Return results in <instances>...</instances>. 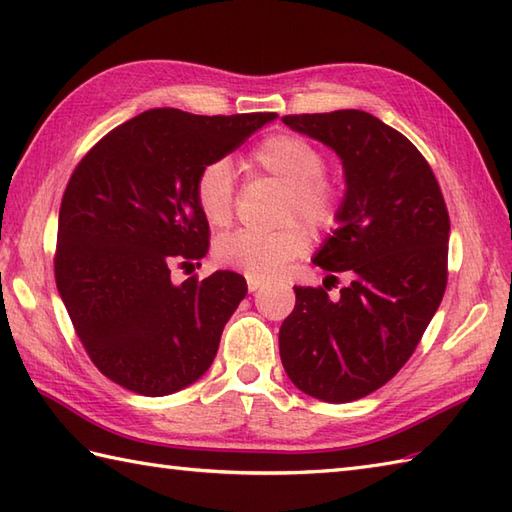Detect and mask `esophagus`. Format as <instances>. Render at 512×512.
Returning a JSON list of instances; mask_svg holds the SVG:
<instances>
[{"label": "esophagus", "mask_w": 512, "mask_h": 512, "mask_svg": "<svg viewBox=\"0 0 512 512\" xmlns=\"http://www.w3.org/2000/svg\"><path fill=\"white\" fill-rule=\"evenodd\" d=\"M262 286H264V284H262V281H259V279L248 277V290H250V292H257Z\"/></svg>", "instance_id": "1"}]
</instances>
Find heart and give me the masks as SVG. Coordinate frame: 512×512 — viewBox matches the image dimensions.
Here are the masks:
<instances>
[{
  "mask_svg": "<svg viewBox=\"0 0 512 512\" xmlns=\"http://www.w3.org/2000/svg\"><path fill=\"white\" fill-rule=\"evenodd\" d=\"M250 165L257 173L286 187L281 202V222H290L279 231H237L217 239L215 262L253 279L277 277L292 259L306 253L308 231L325 233L339 224L343 211V184L334 171L323 165L321 149L308 138L290 132L266 136L253 151ZM195 204L213 228H226L235 215V173L228 160L204 162L193 182Z\"/></svg>",
  "mask_w": 512,
  "mask_h": 512,
  "instance_id": "1",
  "label": "heart"
}]
</instances>
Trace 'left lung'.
<instances>
[{
  "mask_svg": "<svg viewBox=\"0 0 512 512\" xmlns=\"http://www.w3.org/2000/svg\"><path fill=\"white\" fill-rule=\"evenodd\" d=\"M295 132L343 160L341 226L314 264L353 284L330 300L327 279L295 288L279 354L301 391L325 402L372 394L405 365L436 314L449 279V211L429 162L409 138L361 110L288 114Z\"/></svg>",
  "mask_w": 512,
  "mask_h": 512,
  "instance_id": "obj_1",
  "label": "left lung"
}]
</instances>
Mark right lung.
<instances>
[{"mask_svg":"<svg viewBox=\"0 0 512 512\" xmlns=\"http://www.w3.org/2000/svg\"><path fill=\"white\" fill-rule=\"evenodd\" d=\"M273 112L147 110L105 134L72 171L59 211L54 279L92 363L116 385L167 396L211 367L246 279L217 270L173 286L171 266L209 250L193 182Z\"/></svg>","mask_w":512,"mask_h":512,"instance_id":"add662e5","label":"right lung"}]
</instances>
